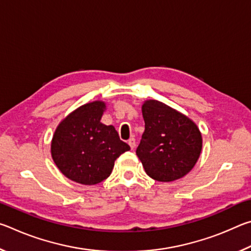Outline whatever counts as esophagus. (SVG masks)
<instances>
[{"instance_id": "obj_1", "label": "esophagus", "mask_w": 251, "mask_h": 251, "mask_svg": "<svg viewBox=\"0 0 251 251\" xmlns=\"http://www.w3.org/2000/svg\"><path fill=\"white\" fill-rule=\"evenodd\" d=\"M128 145L130 146L131 150H134L135 146H136V139L134 137H131L128 139Z\"/></svg>"}]
</instances>
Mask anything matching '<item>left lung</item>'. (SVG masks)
<instances>
[{
    "mask_svg": "<svg viewBox=\"0 0 251 251\" xmlns=\"http://www.w3.org/2000/svg\"><path fill=\"white\" fill-rule=\"evenodd\" d=\"M145 131L136 150L146 174L157 181H174L197 163L202 138L195 123L158 100L142 106Z\"/></svg>",
    "mask_w": 251,
    "mask_h": 251,
    "instance_id": "1",
    "label": "left lung"
}]
</instances>
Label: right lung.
I'll return each mask as SVG.
<instances>
[{"instance_id":"obj_1","label":"right lung","mask_w":251,"mask_h":251,"mask_svg":"<svg viewBox=\"0 0 251 251\" xmlns=\"http://www.w3.org/2000/svg\"><path fill=\"white\" fill-rule=\"evenodd\" d=\"M105 108L100 100L80 106L59 123L53 135L50 152L55 165L78 184L103 181L118 157L130 150L121 141L115 127L100 123Z\"/></svg>"}]
</instances>
